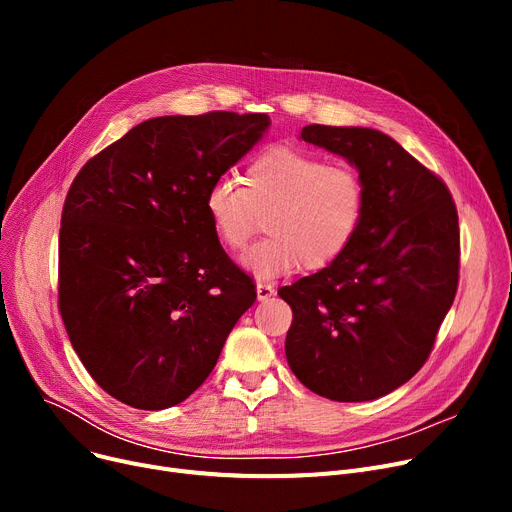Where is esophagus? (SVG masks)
I'll list each match as a JSON object with an SVG mask.
<instances>
[{
    "instance_id": "esophagus-1",
    "label": "esophagus",
    "mask_w": 512,
    "mask_h": 512,
    "mask_svg": "<svg viewBox=\"0 0 512 512\" xmlns=\"http://www.w3.org/2000/svg\"><path fill=\"white\" fill-rule=\"evenodd\" d=\"M274 286L272 284H267V282H259L257 284V299L259 301H267L270 297H274Z\"/></svg>"
}]
</instances>
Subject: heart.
Segmentation results:
<instances>
[{"instance_id": "obj_1", "label": "heart", "mask_w": 512, "mask_h": 512, "mask_svg": "<svg viewBox=\"0 0 512 512\" xmlns=\"http://www.w3.org/2000/svg\"><path fill=\"white\" fill-rule=\"evenodd\" d=\"M245 188L218 176L205 191L203 209L222 245L240 251L265 218L270 236L242 257L245 270L274 280L305 263L332 265L355 240L367 207L363 176L346 164H328L303 149L274 145L253 155Z\"/></svg>"}]
</instances>
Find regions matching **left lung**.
<instances>
[{"label":"left lung","mask_w":512,"mask_h":512,"mask_svg":"<svg viewBox=\"0 0 512 512\" xmlns=\"http://www.w3.org/2000/svg\"><path fill=\"white\" fill-rule=\"evenodd\" d=\"M301 139L357 168L367 207L342 257L278 290L292 309L286 359L319 396L375 400L432 353L459 286V215L446 184L380 130L311 124Z\"/></svg>","instance_id":"1"}]
</instances>
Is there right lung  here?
Listing matches in <instances>:
<instances>
[{
    "label": "right lung",
    "mask_w": 512,
    "mask_h": 512,
    "mask_svg": "<svg viewBox=\"0 0 512 512\" xmlns=\"http://www.w3.org/2000/svg\"><path fill=\"white\" fill-rule=\"evenodd\" d=\"M267 114L161 116L74 178L60 228V313L110 396L159 411L191 396L257 299L203 197L270 128Z\"/></svg>",
    "instance_id": "right-lung-1"
}]
</instances>
